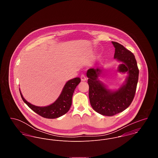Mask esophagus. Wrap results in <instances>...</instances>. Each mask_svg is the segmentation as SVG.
Here are the masks:
<instances>
[{"label":"esophagus","mask_w":158,"mask_h":158,"mask_svg":"<svg viewBox=\"0 0 158 158\" xmlns=\"http://www.w3.org/2000/svg\"><path fill=\"white\" fill-rule=\"evenodd\" d=\"M80 78H81V81H86V76L85 75H81V77H80Z\"/></svg>","instance_id":"1"}]
</instances>
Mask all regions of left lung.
<instances>
[{"mask_svg": "<svg viewBox=\"0 0 158 158\" xmlns=\"http://www.w3.org/2000/svg\"><path fill=\"white\" fill-rule=\"evenodd\" d=\"M112 44L115 48L114 58L121 63L118 72L128 74L123 83L117 89H108L98 79L103 71L102 67L89 69L86 73L91 106L97 113L106 116L121 113L130 105L135 97L139 77V69L133 53L118 43L112 41Z\"/></svg>", "mask_w": 158, "mask_h": 158, "instance_id": "1", "label": "left lung"}]
</instances>
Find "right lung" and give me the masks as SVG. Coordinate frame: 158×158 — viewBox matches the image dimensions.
<instances>
[{"label": "right lung", "instance_id": "right-lung-1", "mask_svg": "<svg viewBox=\"0 0 158 158\" xmlns=\"http://www.w3.org/2000/svg\"><path fill=\"white\" fill-rule=\"evenodd\" d=\"M79 77L74 78L68 81L64 86L58 98L52 104L46 106H38L28 102L20 94L23 101L34 112L47 118H56L68 113L72 105V99L73 92L77 86L80 83Z\"/></svg>", "mask_w": 158, "mask_h": 158}]
</instances>
